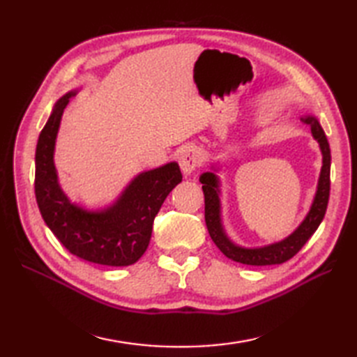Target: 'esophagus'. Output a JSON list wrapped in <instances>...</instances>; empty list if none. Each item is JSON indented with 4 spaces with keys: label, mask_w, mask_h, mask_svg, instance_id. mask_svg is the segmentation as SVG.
Here are the masks:
<instances>
[{
    "label": "esophagus",
    "mask_w": 357,
    "mask_h": 357,
    "mask_svg": "<svg viewBox=\"0 0 357 357\" xmlns=\"http://www.w3.org/2000/svg\"><path fill=\"white\" fill-rule=\"evenodd\" d=\"M178 159H179L181 170H183L185 174H192L196 169H198V165L201 162V155L193 144H185V146L179 149Z\"/></svg>",
    "instance_id": "34e87169"
}]
</instances>
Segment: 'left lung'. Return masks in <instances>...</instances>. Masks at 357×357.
<instances>
[{
  "label": "left lung",
  "instance_id": "8db88e82",
  "mask_svg": "<svg viewBox=\"0 0 357 357\" xmlns=\"http://www.w3.org/2000/svg\"><path fill=\"white\" fill-rule=\"evenodd\" d=\"M302 123H305L312 130L313 138L319 144L322 153V167L317 179V187L312 206L308 213L302 219V222L296 227L293 233L278 242H271L261 247H242L230 239L222 224V204H221V179L218 172H221L224 164H211L208 172H204L199 181L202 184L204 198H206V224L216 247L231 261L245 265H275L282 264L299 252L305 242L312 238V234L321 225L325 216L330 198V165L331 153L330 146L319 121L314 115L302 116Z\"/></svg>",
  "mask_w": 357,
  "mask_h": 357
}]
</instances>
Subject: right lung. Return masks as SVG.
Listing matches in <instances>:
<instances>
[{"instance_id":"right-lung-1","label":"right lung","mask_w":357,"mask_h":357,"mask_svg":"<svg viewBox=\"0 0 357 357\" xmlns=\"http://www.w3.org/2000/svg\"><path fill=\"white\" fill-rule=\"evenodd\" d=\"M77 93L75 89L59 98L38 138L36 202L44 222L72 255L93 264L126 267L146 253L155 216L183 181V173L172 161L136 174L109 206L87 208L73 202L59 184L55 146L64 109Z\"/></svg>"}]
</instances>
